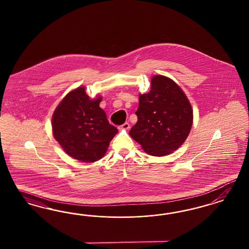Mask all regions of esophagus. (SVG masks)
Returning a JSON list of instances; mask_svg holds the SVG:
<instances>
[{"instance_id":"esophagus-1","label":"esophagus","mask_w":249,"mask_h":249,"mask_svg":"<svg viewBox=\"0 0 249 249\" xmlns=\"http://www.w3.org/2000/svg\"><path fill=\"white\" fill-rule=\"evenodd\" d=\"M120 129H128L129 128V124H128V122H125L124 124H122L121 126L119 127Z\"/></svg>"}]
</instances>
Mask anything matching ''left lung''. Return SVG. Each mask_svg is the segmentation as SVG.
<instances>
[{
	"mask_svg": "<svg viewBox=\"0 0 249 249\" xmlns=\"http://www.w3.org/2000/svg\"><path fill=\"white\" fill-rule=\"evenodd\" d=\"M151 91L140 95L138 121L129 135L151 156L180 148L193 125V109L181 88L164 75L151 78Z\"/></svg>",
	"mask_w": 249,
	"mask_h": 249,
	"instance_id": "obj_1",
	"label": "left lung"
}]
</instances>
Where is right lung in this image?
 Segmentation results:
<instances>
[{
  "label": "right lung",
  "instance_id": "1",
  "mask_svg": "<svg viewBox=\"0 0 249 249\" xmlns=\"http://www.w3.org/2000/svg\"><path fill=\"white\" fill-rule=\"evenodd\" d=\"M101 99L89 98L79 87L62 99L53 114L54 139L70 157L83 162L102 158L118 133L99 107Z\"/></svg>",
  "mask_w": 249,
  "mask_h": 249
}]
</instances>
